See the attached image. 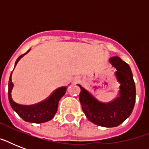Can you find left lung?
<instances>
[{
    "mask_svg": "<svg viewBox=\"0 0 149 149\" xmlns=\"http://www.w3.org/2000/svg\"><path fill=\"white\" fill-rule=\"evenodd\" d=\"M116 70V79L120 84L118 96L112 101L103 103L89 91L80 87L79 101L85 115L93 124L105 127H117L127 119L134 109L136 89L129 65L118 56L109 58Z\"/></svg>",
    "mask_w": 149,
    "mask_h": 149,
    "instance_id": "8db88e82",
    "label": "left lung"
}]
</instances>
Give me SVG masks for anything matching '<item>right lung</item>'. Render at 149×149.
<instances>
[{
  "label": "right lung",
  "instance_id": "obj_1",
  "mask_svg": "<svg viewBox=\"0 0 149 149\" xmlns=\"http://www.w3.org/2000/svg\"><path fill=\"white\" fill-rule=\"evenodd\" d=\"M30 50L31 49L28 50L27 52L20 56L17 58L15 62V67L18 63V61L24 55H26ZM11 74H12V72H11ZM11 74L10 76L9 83H8V98H9L10 104L13 110L23 120L27 122L41 124V123L46 122V121L52 120L57 112L58 102L65 93V91L67 89L66 86H63V87L56 90L52 93V95L49 97L39 104L31 105V106H24V105H21V104L15 103L11 97V91L14 87V84H13L12 79H11Z\"/></svg>",
  "mask_w": 149,
  "mask_h": 149
}]
</instances>
